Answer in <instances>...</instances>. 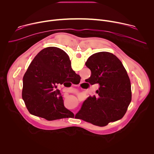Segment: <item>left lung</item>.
<instances>
[{
  "mask_svg": "<svg viewBox=\"0 0 154 154\" xmlns=\"http://www.w3.org/2000/svg\"><path fill=\"white\" fill-rule=\"evenodd\" d=\"M85 65L91 71L85 81L99 85L98 96L88 97L77 115L100 127L121 119L131 100L130 79L121 61L112 53L100 52L90 56Z\"/></svg>",
  "mask_w": 154,
  "mask_h": 154,
  "instance_id": "1",
  "label": "left lung"
}]
</instances>
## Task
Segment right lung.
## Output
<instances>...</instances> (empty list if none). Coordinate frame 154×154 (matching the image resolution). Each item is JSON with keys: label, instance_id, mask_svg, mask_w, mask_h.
<instances>
[{"label": "right lung", "instance_id": "1", "mask_svg": "<svg viewBox=\"0 0 154 154\" xmlns=\"http://www.w3.org/2000/svg\"><path fill=\"white\" fill-rule=\"evenodd\" d=\"M71 64L68 54L58 48H45L36 55L23 77L22 96L30 113L48 121L74 116L55 90L58 84L75 79Z\"/></svg>", "mask_w": 154, "mask_h": 154}]
</instances>
